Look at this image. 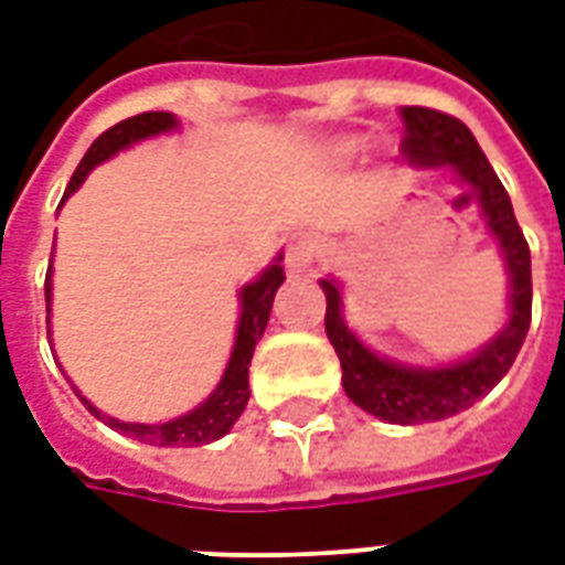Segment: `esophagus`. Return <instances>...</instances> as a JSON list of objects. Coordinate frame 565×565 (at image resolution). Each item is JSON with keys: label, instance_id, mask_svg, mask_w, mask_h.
<instances>
[{"label": "esophagus", "instance_id": "34e87169", "mask_svg": "<svg viewBox=\"0 0 565 565\" xmlns=\"http://www.w3.org/2000/svg\"><path fill=\"white\" fill-rule=\"evenodd\" d=\"M316 262H319V241H316L312 234H295V237L288 241L286 249L288 270L303 274V270H310Z\"/></svg>", "mask_w": 565, "mask_h": 565}]
</instances>
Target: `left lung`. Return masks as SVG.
Here are the masks:
<instances>
[{
	"instance_id": "1",
	"label": "left lung",
	"mask_w": 565,
	"mask_h": 565,
	"mask_svg": "<svg viewBox=\"0 0 565 565\" xmlns=\"http://www.w3.org/2000/svg\"><path fill=\"white\" fill-rule=\"evenodd\" d=\"M403 143L409 162L451 164L488 216V228L497 234L512 277V319L479 355L446 370H415L382 361L358 343L340 316V288L322 279L328 310L324 331L343 367V388L349 401L364 413L394 424L443 422L448 415L469 409L500 382L524 345L533 319V274H530V246L514 220L509 192L484 159L472 131L457 117L434 108H401Z\"/></svg>"
}]
</instances>
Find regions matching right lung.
Instances as JSON below:
<instances>
[{"mask_svg": "<svg viewBox=\"0 0 565 565\" xmlns=\"http://www.w3.org/2000/svg\"><path fill=\"white\" fill-rule=\"evenodd\" d=\"M177 119L168 114V110H147V114H138V117H129L110 126L108 131H102L93 147L86 150V156L77 164L72 183L65 189V195H72L74 189L84 183V177L96 168L98 162L110 159L114 152L129 147V143L141 141V138H150V135H159V131L174 129ZM282 267L270 265L262 274V277L249 282V286L241 291L243 312L241 324H237V343H234L232 361H228V370L222 376L220 388L210 394L207 401L201 403L198 409H192L189 415H180L174 422L164 424H126L117 422V418H105V424H110L114 430H122L129 434L131 439H141V443H150V446H204V443H213L232 430V424L237 422L246 409V401H249V361H253L255 343L262 340V333L267 328V319H270V307H274V295L277 288L282 286ZM44 298H47V312H51V267H47V279H44ZM81 397V394H77ZM84 401V397H81ZM86 403V401H84ZM86 409L102 418L93 403H86Z\"/></svg>", "mask_w": 565, "mask_h": 565, "instance_id": "1", "label": "right lung"}]
</instances>
